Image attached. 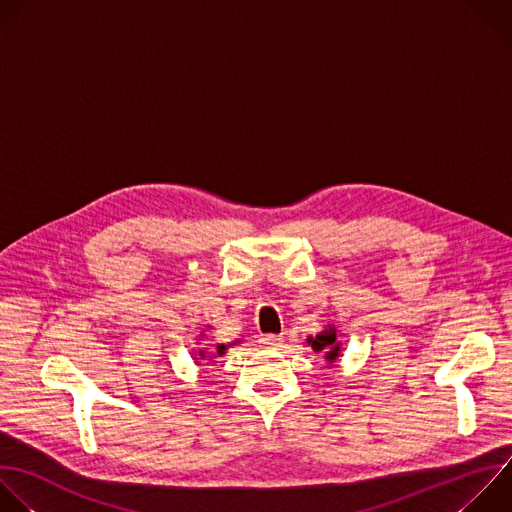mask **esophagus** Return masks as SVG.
I'll use <instances>...</instances> for the list:
<instances>
[{
  "label": "esophagus",
  "mask_w": 512,
  "mask_h": 512,
  "mask_svg": "<svg viewBox=\"0 0 512 512\" xmlns=\"http://www.w3.org/2000/svg\"><path fill=\"white\" fill-rule=\"evenodd\" d=\"M283 342V335H263L261 337V344L265 348H279Z\"/></svg>",
  "instance_id": "1"
}]
</instances>
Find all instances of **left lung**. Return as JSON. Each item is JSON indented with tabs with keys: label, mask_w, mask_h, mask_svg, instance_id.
<instances>
[{
	"label": "left lung",
	"mask_w": 512,
	"mask_h": 512,
	"mask_svg": "<svg viewBox=\"0 0 512 512\" xmlns=\"http://www.w3.org/2000/svg\"><path fill=\"white\" fill-rule=\"evenodd\" d=\"M337 337L339 333L335 325H327L317 335L307 337V346H311L313 352H323V360L331 366L339 358V352H342V344H339Z\"/></svg>",
	"instance_id": "left-lung-1"
}]
</instances>
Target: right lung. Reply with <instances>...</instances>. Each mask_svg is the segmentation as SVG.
<instances>
[{"label":"right lung","instance_id":"obj_1","mask_svg":"<svg viewBox=\"0 0 512 512\" xmlns=\"http://www.w3.org/2000/svg\"><path fill=\"white\" fill-rule=\"evenodd\" d=\"M225 354H227V346H225V344H219V346H217V354H211V356H213V358H223ZM197 356H199L201 360H205L207 352H205V350H199ZM211 356H209V358H211ZM199 358H195V360H199Z\"/></svg>","mask_w":512,"mask_h":512}]
</instances>
